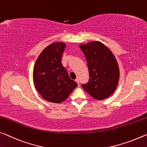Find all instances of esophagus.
I'll return each instance as SVG.
<instances>
[{"label": "esophagus", "instance_id": "34e87169", "mask_svg": "<svg viewBox=\"0 0 147 147\" xmlns=\"http://www.w3.org/2000/svg\"><path fill=\"white\" fill-rule=\"evenodd\" d=\"M76 81L77 83H78V86L80 87V81H79L78 79H76Z\"/></svg>", "mask_w": 147, "mask_h": 147}]
</instances>
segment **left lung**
<instances>
[{"mask_svg":"<svg viewBox=\"0 0 147 147\" xmlns=\"http://www.w3.org/2000/svg\"><path fill=\"white\" fill-rule=\"evenodd\" d=\"M89 69V81L83 89L97 100L109 97L118 85L119 70L116 58L109 49L98 41L81 45Z\"/></svg>","mask_w":147,"mask_h":147,"instance_id":"1","label":"left lung"}]
</instances>
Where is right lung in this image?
<instances>
[{
  "mask_svg": "<svg viewBox=\"0 0 147 147\" xmlns=\"http://www.w3.org/2000/svg\"><path fill=\"white\" fill-rule=\"evenodd\" d=\"M65 47L66 44L62 42L49 45L40 54L33 68L36 89L51 102H64L78 86L61 62Z\"/></svg>",
  "mask_w": 147,
  "mask_h": 147,
  "instance_id": "obj_1",
  "label": "right lung"
}]
</instances>
